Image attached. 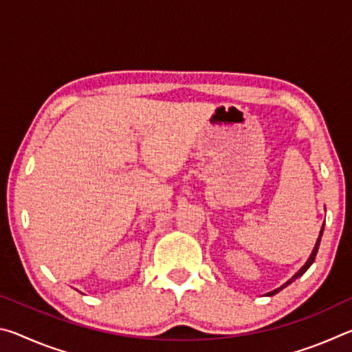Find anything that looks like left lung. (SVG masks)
Listing matches in <instances>:
<instances>
[{
	"label": "left lung",
	"instance_id": "8db88e82",
	"mask_svg": "<svg viewBox=\"0 0 352 352\" xmlns=\"http://www.w3.org/2000/svg\"><path fill=\"white\" fill-rule=\"evenodd\" d=\"M323 230H324V225L323 226H321V230H320V236H318V239H317V242H315V247H314V250H312V253H311V256H309V259L306 261V264L305 265H302L301 267V269L300 270H298L296 273H295V275L294 276H292L290 279H289V281H285L283 285H281V287H278V289H275V290H272V292H269V294H265L267 296H272V295H276L278 294V292H281L283 289H285V287H287V285L289 284H292V283H294L295 281V279H298V278H300V276H302V275H305V273H306V270L309 269V267H311L312 264H314V261H315V256H317V252H318V247H320V242H321V236H323Z\"/></svg>",
	"mask_w": 352,
	"mask_h": 352
}]
</instances>
